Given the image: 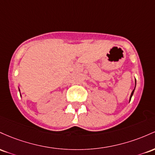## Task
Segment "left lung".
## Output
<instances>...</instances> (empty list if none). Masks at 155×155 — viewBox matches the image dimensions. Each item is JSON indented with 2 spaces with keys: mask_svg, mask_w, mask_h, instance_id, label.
Instances as JSON below:
<instances>
[{
  "mask_svg": "<svg viewBox=\"0 0 155 155\" xmlns=\"http://www.w3.org/2000/svg\"><path fill=\"white\" fill-rule=\"evenodd\" d=\"M135 86H136V80H135ZM135 88H134V89H133V91H132V93H131V95H130V100H129V102H130V100H131V98H132V97H133V93H134V91H135Z\"/></svg>",
  "mask_w": 155,
  "mask_h": 155,
  "instance_id": "obj_1",
  "label": "left lung"
}]
</instances>
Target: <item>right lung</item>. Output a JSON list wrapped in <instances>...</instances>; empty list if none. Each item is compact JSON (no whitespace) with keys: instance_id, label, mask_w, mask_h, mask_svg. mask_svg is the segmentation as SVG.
<instances>
[{"instance_id":"obj_1","label":"right lung","mask_w":155,"mask_h":155,"mask_svg":"<svg viewBox=\"0 0 155 155\" xmlns=\"http://www.w3.org/2000/svg\"><path fill=\"white\" fill-rule=\"evenodd\" d=\"M19 91H20V88H19ZM20 97H21V94H20Z\"/></svg>"}]
</instances>
